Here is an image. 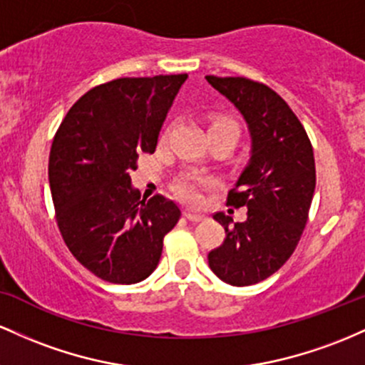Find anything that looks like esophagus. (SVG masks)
Returning <instances> with one entry per match:
<instances>
[{
  "label": "esophagus",
  "instance_id": "1",
  "mask_svg": "<svg viewBox=\"0 0 365 365\" xmlns=\"http://www.w3.org/2000/svg\"><path fill=\"white\" fill-rule=\"evenodd\" d=\"M184 217H186L187 220H191V222H202V220H205V215L202 214H196V212H184Z\"/></svg>",
  "mask_w": 365,
  "mask_h": 365
}]
</instances>
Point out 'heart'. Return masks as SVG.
<instances>
[{
  "mask_svg": "<svg viewBox=\"0 0 365 365\" xmlns=\"http://www.w3.org/2000/svg\"><path fill=\"white\" fill-rule=\"evenodd\" d=\"M212 130H231V133L237 134V128L235 122L227 120V118H217V120L212 122L210 133ZM214 186V181L210 178H205V175L198 174H190L184 175L175 184V191H178L179 198L182 202L190 205H198L200 200H202V190L203 187Z\"/></svg>",
  "mask_w": 365,
  "mask_h": 365,
  "instance_id": "obj_1",
  "label": "heart"
}]
</instances>
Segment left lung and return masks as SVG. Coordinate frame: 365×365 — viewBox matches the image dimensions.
Instances as JSON below:
<instances>
[{
  "mask_svg": "<svg viewBox=\"0 0 365 365\" xmlns=\"http://www.w3.org/2000/svg\"><path fill=\"white\" fill-rule=\"evenodd\" d=\"M205 79L241 113L250 134V158L229 207H247V220L214 215L226 240L208 253L219 279L250 286L279 271L300 241L315 190L314 151L288 103L265 84L247 77Z\"/></svg>",
  "mask_w": 365,
  "mask_h": 365,
  "instance_id": "obj_1",
  "label": "left lung"
}]
</instances>
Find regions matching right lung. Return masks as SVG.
Listing matches in <instances>:
<instances>
[{
    "label": "right lung",
    "mask_w": 365,
    "mask_h": 365,
    "mask_svg": "<svg viewBox=\"0 0 365 365\" xmlns=\"http://www.w3.org/2000/svg\"><path fill=\"white\" fill-rule=\"evenodd\" d=\"M187 73L124 77L73 103L50 151V187L65 243L88 271L134 284L157 269L163 236L181 210L157 195L138 200L130 182L139 153H153Z\"/></svg>",
    "instance_id": "1"
}]
</instances>
